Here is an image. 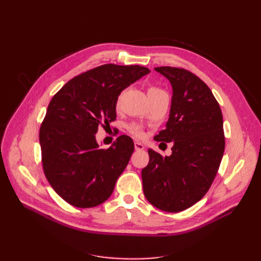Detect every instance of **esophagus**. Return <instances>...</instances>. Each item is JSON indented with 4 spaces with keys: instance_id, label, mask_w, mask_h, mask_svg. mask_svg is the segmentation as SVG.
<instances>
[{
    "instance_id": "obj_1",
    "label": "esophagus",
    "mask_w": 261,
    "mask_h": 261,
    "mask_svg": "<svg viewBox=\"0 0 261 261\" xmlns=\"http://www.w3.org/2000/svg\"><path fill=\"white\" fill-rule=\"evenodd\" d=\"M135 149L136 150H144L145 146L141 144V143H138V141H136V143H135Z\"/></svg>"
}]
</instances>
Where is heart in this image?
<instances>
[{"label":"heart","instance_id":"b5f03b06","mask_svg":"<svg viewBox=\"0 0 261 261\" xmlns=\"http://www.w3.org/2000/svg\"><path fill=\"white\" fill-rule=\"evenodd\" d=\"M147 92H148L149 99H152L154 97L160 96V94H164L165 93V91H163L161 88H159V87H155V86H149ZM128 130H129V133L132 134V135H134V136L137 137V138H143L145 136V133H144L143 128H141L139 125H136V124L130 125L129 127H128Z\"/></svg>","mask_w":261,"mask_h":261}]
</instances>
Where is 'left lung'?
<instances>
[{
	"label": "left lung",
	"instance_id": "left-lung-1",
	"mask_svg": "<svg viewBox=\"0 0 261 261\" xmlns=\"http://www.w3.org/2000/svg\"><path fill=\"white\" fill-rule=\"evenodd\" d=\"M154 69L173 89L169 120L154 140L173 141V147L169 156L148 150L149 163L141 171L144 194L158 209L179 212L198 202L217 175L225 147L223 117L199 77L178 67Z\"/></svg>",
	"mask_w": 261,
	"mask_h": 261
}]
</instances>
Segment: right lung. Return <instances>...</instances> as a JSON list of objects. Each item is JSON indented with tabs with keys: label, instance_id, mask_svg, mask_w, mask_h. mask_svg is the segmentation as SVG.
<instances>
[{
	"label": "right lung",
	"instance_id": "add662e5",
	"mask_svg": "<svg viewBox=\"0 0 261 261\" xmlns=\"http://www.w3.org/2000/svg\"><path fill=\"white\" fill-rule=\"evenodd\" d=\"M149 73L139 65L105 64L74 77L50 101L39 132L42 167L55 193L72 206L96 207L112 195L134 143L121 135L101 149L96 134L115 121L121 92Z\"/></svg>",
	"mask_w": 261,
	"mask_h": 261
}]
</instances>
